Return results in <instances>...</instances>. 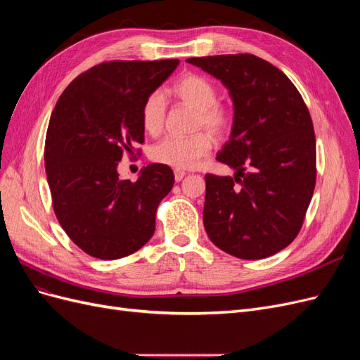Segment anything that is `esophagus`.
<instances>
[{
  "instance_id": "obj_1",
  "label": "esophagus",
  "mask_w": 360,
  "mask_h": 360,
  "mask_svg": "<svg viewBox=\"0 0 360 360\" xmlns=\"http://www.w3.org/2000/svg\"><path fill=\"white\" fill-rule=\"evenodd\" d=\"M184 176H186V172H184V171L174 169V179H176V181H181Z\"/></svg>"
}]
</instances>
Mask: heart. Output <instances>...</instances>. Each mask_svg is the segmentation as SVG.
<instances>
[{
	"instance_id": "heart-1",
	"label": "heart",
	"mask_w": 360,
	"mask_h": 360,
	"mask_svg": "<svg viewBox=\"0 0 360 360\" xmlns=\"http://www.w3.org/2000/svg\"><path fill=\"white\" fill-rule=\"evenodd\" d=\"M171 94L195 110L193 130L204 129L214 139H222L233 124V114L217 99L216 86L201 75L184 73L172 82ZM167 105L159 91L150 93L141 106V124L150 135H159L165 124ZM205 132L191 136H168L150 150V159L176 169H189L209 153L212 139Z\"/></svg>"
}]
</instances>
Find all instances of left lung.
<instances>
[{
  "instance_id": "obj_1",
  "label": "left lung",
  "mask_w": 360,
  "mask_h": 360,
  "mask_svg": "<svg viewBox=\"0 0 360 360\" xmlns=\"http://www.w3.org/2000/svg\"><path fill=\"white\" fill-rule=\"evenodd\" d=\"M186 61L219 79L234 105L231 135L216 160L236 174H205L207 236L237 258L274 255L299 234L315 188L308 108L284 72L250 53Z\"/></svg>"
}]
</instances>
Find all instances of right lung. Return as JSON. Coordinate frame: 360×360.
Here are the masks:
<instances>
[{
	"instance_id": "obj_1",
	"label": "right lung",
	"mask_w": 360,
	"mask_h": 360,
	"mask_svg": "<svg viewBox=\"0 0 360 360\" xmlns=\"http://www.w3.org/2000/svg\"><path fill=\"white\" fill-rule=\"evenodd\" d=\"M179 60L108 61L73 79L53 108L45 143L52 205L63 230L85 254L118 259L155 233L172 169L150 163L135 183L118 179V162L144 143L141 106Z\"/></svg>"
}]
</instances>
